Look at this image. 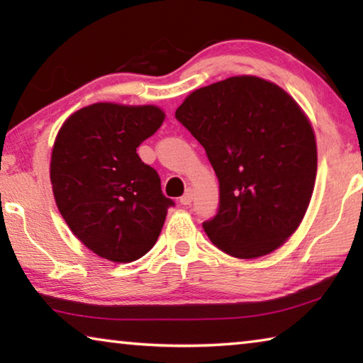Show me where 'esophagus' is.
Segmentation results:
<instances>
[{"label": "esophagus", "mask_w": 363, "mask_h": 363, "mask_svg": "<svg viewBox=\"0 0 363 363\" xmlns=\"http://www.w3.org/2000/svg\"><path fill=\"white\" fill-rule=\"evenodd\" d=\"M192 200H194V192L190 189H187L186 194L181 196V205H186L187 206V205L192 203Z\"/></svg>", "instance_id": "esophagus-1"}]
</instances>
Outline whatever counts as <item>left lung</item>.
Returning a JSON list of instances; mask_svg holds the SVG:
<instances>
[{"instance_id":"obj_1","label":"left lung","mask_w":363,"mask_h":363,"mask_svg":"<svg viewBox=\"0 0 363 363\" xmlns=\"http://www.w3.org/2000/svg\"><path fill=\"white\" fill-rule=\"evenodd\" d=\"M176 118L203 145L219 181L216 216L203 229L240 259L272 253L298 229L317 174L314 130L277 84L232 77L194 91Z\"/></svg>"}]
</instances>
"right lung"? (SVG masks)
Instances as JSON below:
<instances>
[{
	"instance_id": "right-lung-1",
	"label": "right lung",
	"mask_w": 363,
	"mask_h": 363,
	"mask_svg": "<svg viewBox=\"0 0 363 363\" xmlns=\"http://www.w3.org/2000/svg\"><path fill=\"white\" fill-rule=\"evenodd\" d=\"M164 120L155 106L99 102L60 128L51 155L54 199L84 247L113 262H131L155 245L174 201L136 149Z\"/></svg>"
}]
</instances>
